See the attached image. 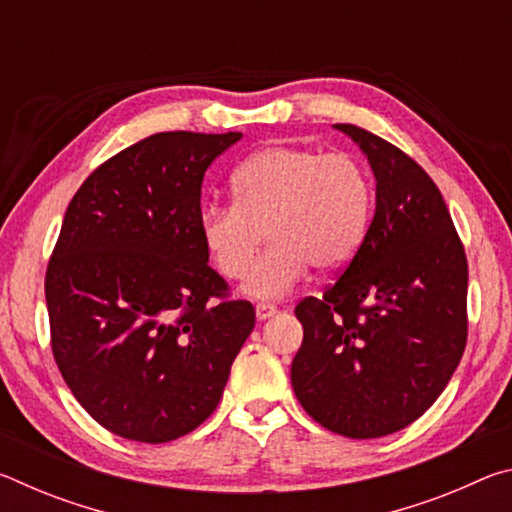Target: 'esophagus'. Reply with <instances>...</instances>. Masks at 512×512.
<instances>
[{"mask_svg":"<svg viewBox=\"0 0 512 512\" xmlns=\"http://www.w3.org/2000/svg\"><path fill=\"white\" fill-rule=\"evenodd\" d=\"M255 314H257L259 320H266V318H271V316L277 314V307L271 305V302H259V305L255 307Z\"/></svg>","mask_w":512,"mask_h":512,"instance_id":"esophagus-1","label":"esophagus"}]
</instances>
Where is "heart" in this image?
I'll use <instances>...</instances> for the list:
<instances>
[{"label": "heart", "instance_id": "b5f03b06", "mask_svg": "<svg viewBox=\"0 0 512 512\" xmlns=\"http://www.w3.org/2000/svg\"><path fill=\"white\" fill-rule=\"evenodd\" d=\"M235 203L201 212V239L223 277L248 275L255 298H280L307 268L336 271L350 264L368 237L375 192L368 171L350 153L275 144L257 151L232 176Z\"/></svg>", "mask_w": 512, "mask_h": 512}]
</instances>
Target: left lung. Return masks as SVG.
Masks as SVG:
<instances>
[{"instance_id":"1","label":"left lung","mask_w":512,"mask_h":512,"mask_svg":"<svg viewBox=\"0 0 512 512\" xmlns=\"http://www.w3.org/2000/svg\"><path fill=\"white\" fill-rule=\"evenodd\" d=\"M377 178L368 237L323 298L296 305L298 402L325 429L379 438L445 391L467 343V257L443 194L411 155L354 124Z\"/></svg>"}]
</instances>
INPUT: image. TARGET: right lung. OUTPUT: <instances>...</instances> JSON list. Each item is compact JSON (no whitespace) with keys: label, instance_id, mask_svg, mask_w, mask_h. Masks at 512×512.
Returning <instances> with one entry per match:
<instances>
[{"label":"right lung","instance_id":"add662e5","mask_svg":"<svg viewBox=\"0 0 512 512\" xmlns=\"http://www.w3.org/2000/svg\"><path fill=\"white\" fill-rule=\"evenodd\" d=\"M241 133L171 131L99 164L67 205L45 275L51 352L101 427L169 443L210 418L255 307L201 239L205 171Z\"/></svg>","mask_w":512,"mask_h":512}]
</instances>
